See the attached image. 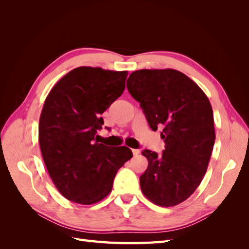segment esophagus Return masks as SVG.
<instances>
[{
	"label": "esophagus",
	"instance_id": "34e87169",
	"mask_svg": "<svg viewBox=\"0 0 249 249\" xmlns=\"http://www.w3.org/2000/svg\"><path fill=\"white\" fill-rule=\"evenodd\" d=\"M132 153L134 156H137L140 154V150L139 149H132Z\"/></svg>",
	"mask_w": 249,
	"mask_h": 249
}]
</instances>
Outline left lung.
I'll return each mask as SVG.
<instances>
[{"label":"left lung","mask_w":249,"mask_h":249,"mask_svg":"<svg viewBox=\"0 0 249 249\" xmlns=\"http://www.w3.org/2000/svg\"><path fill=\"white\" fill-rule=\"evenodd\" d=\"M126 81L153 131L162 127L161 156L144 149L147 169L140 177L142 193L160 207H173L196 190L215 142L213 110L196 83L176 70H140Z\"/></svg>","instance_id":"obj_1"}]
</instances>
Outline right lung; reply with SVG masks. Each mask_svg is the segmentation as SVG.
Instances as JSON below:
<instances>
[{
    "label": "right lung",
    "instance_id": "right-lung-1",
    "mask_svg": "<svg viewBox=\"0 0 249 249\" xmlns=\"http://www.w3.org/2000/svg\"><path fill=\"white\" fill-rule=\"evenodd\" d=\"M127 71L77 67L58 81L43 104L39 145L58 191L81 205H92L111 192L118 169L133 157L126 146L96 141L102 114L123 94Z\"/></svg>",
    "mask_w": 249,
    "mask_h": 249
}]
</instances>
